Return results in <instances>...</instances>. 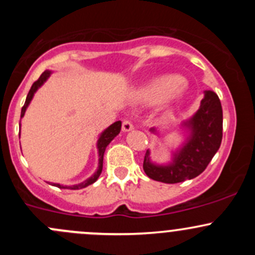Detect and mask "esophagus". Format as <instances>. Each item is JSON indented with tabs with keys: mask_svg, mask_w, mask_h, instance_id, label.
<instances>
[{
	"mask_svg": "<svg viewBox=\"0 0 255 255\" xmlns=\"http://www.w3.org/2000/svg\"><path fill=\"white\" fill-rule=\"evenodd\" d=\"M133 129V123L130 120H123L122 122V130H125V132H128V130H132Z\"/></svg>",
	"mask_w": 255,
	"mask_h": 255,
	"instance_id": "1",
	"label": "esophagus"
}]
</instances>
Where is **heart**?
<instances>
[{
    "instance_id": "b5f03b06",
    "label": "heart",
    "mask_w": 255,
    "mask_h": 255,
    "mask_svg": "<svg viewBox=\"0 0 255 255\" xmlns=\"http://www.w3.org/2000/svg\"><path fill=\"white\" fill-rule=\"evenodd\" d=\"M184 91V82L179 76H159L151 79L143 85L137 92L140 101L149 105H156L160 102L171 104L181 96Z\"/></svg>"
}]
</instances>
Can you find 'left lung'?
Listing matches in <instances>:
<instances>
[{
    "label": "left lung",
    "mask_w": 255,
    "mask_h": 255,
    "mask_svg": "<svg viewBox=\"0 0 255 255\" xmlns=\"http://www.w3.org/2000/svg\"><path fill=\"white\" fill-rule=\"evenodd\" d=\"M185 126L190 128L191 135L181 150L175 153L171 164L164 166L151 164L146 150L143 169L150 179L165 184H177L199 176L207 168L222 142V106L215 92L210 90L205 92L199 111ZM150 130L155 132L154 128Z\"/></svg>",
    "instance_id": "left-lung-1"
}]
</instances>
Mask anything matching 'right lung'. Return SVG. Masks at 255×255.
Segmentation results:
<instances>
[{
  "label": "right lung",
  "mask_w": 255,
  "mask_h": 255,
  "mask_svg": "<svg viewBox=\"0 0 255 255\" xmlns=\"http://www.w3.org/2000/svg\"><path fill=\"white\" fill-rule=\"evenodd\" d=\"M49 75H50V71H44V73L42 74V75L39 76V79L37 80V81L34 82V84L32 85V87H30L29 92H28L27 95V99H25V102H24V106L22 107V112H20V117H23L24 116V112H25V109H27V106L29 105L30 100H32L33 95H34V92L37 91L38 87L42 86L43 82L45 81L49 78ZM121 126H122V123H121V121H117V122H115L113 125L110 126L109 128H107L106 130H105L104 133L101 134V137H100L99 142H97V148H99V156H100V163H99V169H97V171L95 173L94 176H91L90 179H87L86 181L81 182V184L79 185H73V186H68V189L70 190H79V189H84V187L89 186V185L94 184L95 181H96L97 179H99V176L101 175V171H102V163H104V154H105V150H106V146L109 145L110 143H111V140L113 138L116 137V135L120 133L121 130ZM56 187H59V189H65V186H61V185L59 184H55Z\"/></svg>",
  "instance_id": "1"
}]
</instances>
